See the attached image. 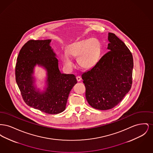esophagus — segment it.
<instances>
[{"instance_id": "34e87169", "label": "esophagus", "mask_w": 153, "mask_h": 153, "mask_svg": "<svg viewBox=\"0 0 153 153\" xmlns=\"http://www.w3.org/2000/svg\"><path fill=\"white\" fill-rule=\"evenodd\" d=\"M76 79H77V81H81V77H80V76H77L76 77Z\"/></svg>"}]
</instances>
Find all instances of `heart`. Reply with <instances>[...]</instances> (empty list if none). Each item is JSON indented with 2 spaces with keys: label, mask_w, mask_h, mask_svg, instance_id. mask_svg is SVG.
Listing matches in <instances>:
<instances>
[{
  "label": "heart",
  "mask_w": 153,
  "mask_h": 153,
  "mask_svg": "<svg viewBox=\"0 0 153 153\" xmlns=\"http://www.w3.org/2000/svg\"><path fill=\"white\" fill-rule=\"evenodd\" d=\"M101 47L99 41L95 38L82 40L70 45L67 53L62 57L64 64L68 68L73 66L72 59L69 56L77 57V63L80 67L84 69L92 68L99 61Z\"/></svg>",
  "instance_id": "1"
}]
</instances>
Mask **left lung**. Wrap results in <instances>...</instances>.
<instances>
[{
	"label": "left lung",
	"mask_w": 153,
	"mask_h": 153,
	"mask_svg": "<svg viewBox=\"0 0 153 153\" xmlns=\"http://www.w3.org/2000/svg\"><path fill=\"white\" fill-rule=\"evenodd\" d=\"M108 39L109 51L81 75L88 102L100 110L117 105L129 92L132 83L131 51L115 34L109 33Z\"/></svg>",
	"instance_id": "left-lung-1"
}]
</instances>
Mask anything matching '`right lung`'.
Returning a JSON list of instances; mask_svg holds the SVG:
<instances>
[{"instance_id":"obj_1","label":"right lung","mask_w":153,"mask_h":153,"mask_svg":"<svg viewBox=\"0 0 153 153\" xmlns=\"http://www.w3.org/2000/svg\"><path fill=\"white\" fill-rule=\"evenodd\" d=\"M51 42V39L29 40L23 46L16 59L15 79L27 105L46 114H57L65 109L69 94L77 80L74 74L61 73ZM36 65L47 71V87L44 92L36 90L33 84Z\"/></svg>"}]
</instances>
